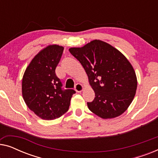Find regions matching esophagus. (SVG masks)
Masks as SVG:
<instances>
[{
    "mask_svg": "<svg viewBox=\"0 0 158 158\" xmlns=\"http://www.w3.org/2000/svg\"><path fill=\"white\" fill-rule=\"evenodd\" d=\"M75 90H76V92H77V93L81 92L82 90H83V86L81 84L77 83L76 85H75Z\"/></svg>",
    "mask_w": 158,
    "mask_h": 158,
    "instance_id": "obj_1",
    "label": "esophagus"
}]
</instances>
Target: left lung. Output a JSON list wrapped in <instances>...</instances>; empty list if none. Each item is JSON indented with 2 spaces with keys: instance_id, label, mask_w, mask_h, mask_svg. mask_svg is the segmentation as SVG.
Returning <instances> with one entry per match:
<instances>
[{
  "instance_id": "left-lung-1",
  "label": "left lung",
  "mask_w": 158,
  "mask_h": 158,
  "mask_svg": "<svg viewBox=\"0 0 158 158\" xmlns=\"http://www.w3.org/2000/svg\"><path fill=\"white\" fill-rule=\"evenodd\" d=\"M69 51L85 69L95 92L94 101L87 103L90 111L102 118L124 113L132 102L137 86L135 72L128 60L101 40Z\"/></svg>"
}]
</instances>
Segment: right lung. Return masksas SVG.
Returning a JSON list of instances; mask_svg holds the SVG:
<instances>
[{"mask_svg": "<svg viewBox=\"0 0 158 158\" xmlns=\"http://www.w3.org/2000/svg\"><path fill=\"white\" fill-rule=\"evenodd\" d=\"M64 48L50 45L37 54L27 67L22 80V94L29 109L40 118L52 120L68 111L73 89H64L55 69Z\"/></svg>", "mask_w": 158, "mask_h": 158, "instance_id": "obj_1", "label": "right lung"}]
</instances>
